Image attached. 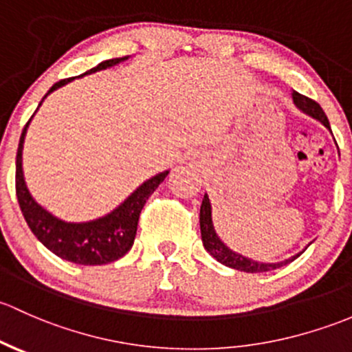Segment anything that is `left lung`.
<instances>
[{
    "label": "left lung",
    "mask_w": 352,
    "mask_h": 352,
    "mask_svg": "<svg viewBox=\"0 0 352 352\" xmlns=\"http://www.w3.org/2000/svg\"><path fill=\"white\" fill-rule=\"evenodd\" d=\"M292 98H293V103H295V107L298 108L302 113L315 118V120L320 122L325 129L331 130V123H329L327 115L324 113V110H322L320 104H318L317 101L310 100V98L300 95V93H296V91L292 93ZM200 230H201L203 248L206 249V252H208L210 256L215 257L219 263L226 264V266L232 267V270L244 271V273H266V271L278 270V267H281V266H285V264L295 261L296 257H298L307 249L305 248L302 252H298V254L288 257V259H285V261H280V263H261V261H254V259H251V257H245V256L239 254V252L232 251L229 245H227L226 242L219 237L215 227H213L212 203H210V198L206 193H205V197H203L201 208H200Z\"/></svg>",
    "instance_id": "1"
}]
</instances>
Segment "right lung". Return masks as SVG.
I'll list each match as a JSON object with an SVG mask.
<instances>
[{"label": "right lung", "instance_id": "add662e5", "mask_svg": "<svg viewBox=\"0 0 352 352\" xmlns=\"http://www.w3.org/2000/svg\"><path fill=\"white\" fill-rule=\"evenodd\" d=\"M129 59L130 57H118V59L103 60L96 67L89 69L85 74L79 76V78L115 67L118 64L126 63ZM72 79L74 78L56 82L47 91V95L42 98L38 107L50 93L69 85ZM34 115H32V118H34ZM32 118L25 125L20 137V144H18L16 177H14V181H16V198L27 226L34 232L35 237L49 251L59 256L60 259L71 261L74 264H82V266H98V264H108L120 259L132 249L133 239H135L137 234L139 215L142 212L144 205L149 200L151 195L157 190L159 184L166 179L169 171H162L144 181L133 193H130L117 208H113L107 215L88 220V222H67V220L59 219L47 208H43L41 203H37V200L32 197L30 190H28L27 181H25L21 155H23L25 135H27V129L30 125Z\"/></svg>", "mask_w": 352, "mask_h": 352}]
</instances>
